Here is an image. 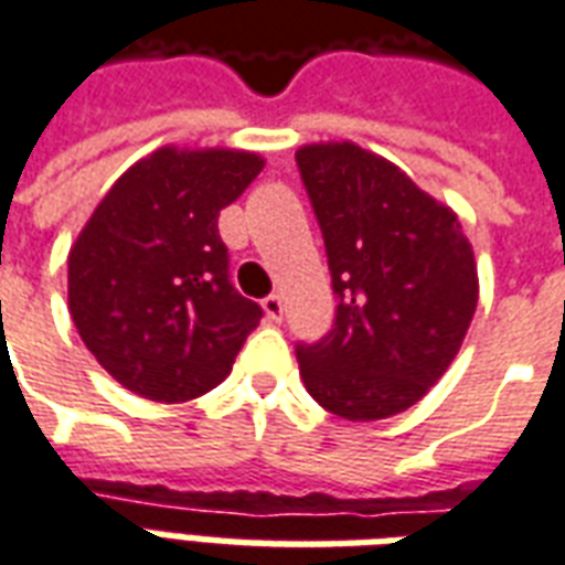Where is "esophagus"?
<instances>
[{"mask_svg":"<svg viewBox=\"0 0 565 565\" xmlns=\"http://www.w3.org/2000/svg\"><path fill=\"white\" fill-rule=\"evenodd\" d=\"M263 311H266V318L278 323V320L284 318V299H281V296H278V294L266 296V299H263Z\"/></svg>","mask_w":565,"mask_h":565,"instance_id":"esophagus-1","label":"esophagus"}]
</instances>
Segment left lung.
I'll return each instance as SVG.
<instances>
[{"instance_id": "8db88e82", "label": "left lung", "mask_w": 565, "mask_h": 565, "mask_svg": "<svg viewBox=\"0 0 565 565\" xmlns=\"http://www.w3.org/2000/svg\"><path fill=\"white\" fill-rule=\"evenodd\" d=\"M296 166L339 299L332 330L296 344L299 375L344 420L399 415L466 339L478 306L472 245L454 211L351 141L299 148Z\"/></svg>"}]
</instances>
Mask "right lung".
Listing matches in <instances>:
<instances>
[{"label":"right lung","instance_id":"add662e5","mask_svg":"<svg viewBox=\"0 0 565 565\" xmlns=\"http://www.w3.org/2000/svg\"><path fill=\"white\" fill-rule=\"evenodd\" d=\"M263 172L245 150L160 148L120 174L68 254V311L99 366L153 403L217 387L263 308L217 233Z\"/></svg>","mask_w":565,"mask_h":565}]
</instances>
